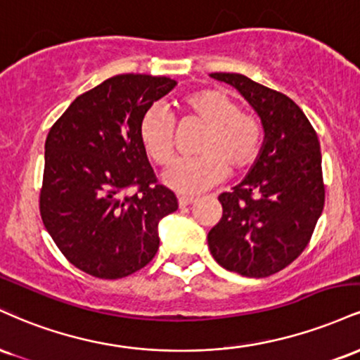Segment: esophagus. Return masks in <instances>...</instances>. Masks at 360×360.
<instances>
[{"mask_svg":"<svg viewBox=\"0 0 360 360\" xmlns=\"http://www.w3.org/2000/svg\"><path fill=\"white\" fill-rule=\"evenodd\" d=\"M195 202V197H188V195H180L179 197V205L180 207H187L190 204H193Z\"/></svg>","mask_w":360,"mask_h":360,"instance_id":"34e87169","label":"esophagus"}]
</instances>
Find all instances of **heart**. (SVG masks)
Listing matches in <instances>:
<instances>
[{
	"mask_svg": "<svg viewBox=\"0 0 360 360\" xmlns=\"http://www.w3.org/2000/svg\"><path fill=\"white\" fill-rule=\"evenodd\" d=\"M184 120L205 126L197 156L173 162L163 184L179 193H198L219 184L227 172L243 173L257 162L264 145V126L255 112L243 111L239 101L224 89H204L185 96L179 104ZM139 141L148 158L167 165L175 153V124L160 105L146 109L139 121Z\"/></svg>",
	"mask_w": 360,
	"mask_h": 360,
	"instance_id": "obj_1",
	"label": "heart"
}]
</instances>
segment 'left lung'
Instances as JSON below:
<instances>
[{
	"label": "left lung",
	"instance_id": "left-lung-1",
	"mask_svg": "<svg viewBox=\"0 0 360 360\" xmlns=\"http://www.w3.org/2000/svg\"><path fill=\"white\" fill-rule=\"evenodd\" d=\"M210 77L238 89L264 126V146L252 170L219 195L222 217L207 236L210 252L229 271L271 276L302 255L323 210L319 138L288 96L243 74Z\"/></svg>",
	"mask_w": 360,
	"mask_h": 360
}]
</instances>
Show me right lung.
Returning <instances> with one entry per match:
<instances>
[{"label": "right lung", "mask_w": 360, "mask_h": 360, "mask_svg": "<svg viewBox=\"0 0 360 360\" xmlns=\"http://www.w3.org/2000/svg\"><path fill=\"white\" fill-rule=\"evenodd\" d=\"M175 84L146 74L114 75L80 94L50 128L40 215L80 271L117 280L145 268L158 251V221L179 204L156 180L138 128Z\"/></svg>", "instance_id": "right-lung-1"}]
</instances>
